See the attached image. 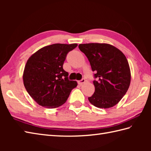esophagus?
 <instances>
[{
    "instance_id": "34e87169",
    "label": "esophagus",
    "mask_w": 151,
    "mask_h": 151,
    "mask_svg": "<svg viewBox=\"0 0 151 151\" xmlns=\"http://www.w3.org/2000/svg\"><path fill=\"white\" fill-rule=\"evenodd\" d=\"M85 82H86V79H85L84 78H82V79L81 80V81H78V84L82 85V84H84V83Z\"/></svg>"
}]
</instances>
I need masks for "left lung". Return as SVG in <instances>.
Segmentation results:
<instances>
[{
    "instance_id": "1",
    "label": "left lung",
    "mask_w": 151,
    "mask_h": 151,
    "mask_svg": "<svg viewBox=\"0 0 151 151\" xmlns=\"http://www.w3.org/2000/svg\"><path fill=\"white\" fill-rule=\"evenodd\" d=\"M95 72V93L88 100L95 106L109 108L124 97L130 83V70L126 56L116 47L106 43L80 44Z\"/></svg>"
}]
</instances>
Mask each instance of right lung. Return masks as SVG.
<instances>
[{"instance_id": "1", "label": "right lung", "mask_w": 151, "mask_h": 151, "mask_svg": "<svg viewBox=\"0 0 151 151\" xmlns=\"http://www.w3.org/2000/svg\"><path fill=\"white\" fill-rule=\"evenodd\" d=\"M78 45L56 43L44 47L28 60L23 73L25 88L37 103L57 108L65 103L77 82L63 69L67 54Z\"/></svg>"}]
</instances>
